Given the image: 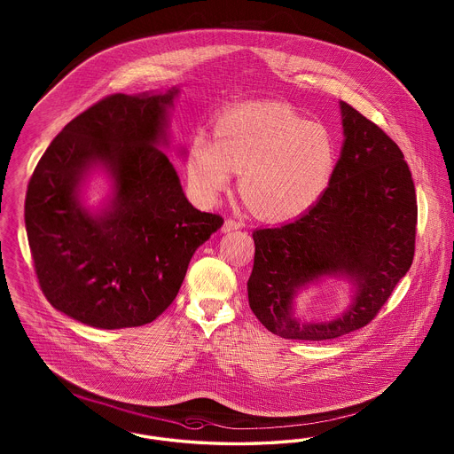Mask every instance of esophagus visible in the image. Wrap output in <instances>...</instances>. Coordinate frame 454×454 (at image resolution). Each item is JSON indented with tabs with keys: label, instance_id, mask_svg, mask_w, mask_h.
<instances>
[{
	"label": "esophagus",
	"instance_id": "esophagus-1",
	"mask_svg": "<svg viewBox=\"0 0 454 454\" xmlns=\"http://www.w3.org/2000/svg\"><path fill=\"white\" fill-rule=\"evenodd\" d=\"M241 226H243L241 221H238L235 217H228V219L224 221V224H223V231L228 233V231H233V230H239Z\"/></svg>",
	"mask_w": 454,
	"mask_h": 454
}]
</instances>
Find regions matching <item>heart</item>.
Instances as JSON below:
<instances>
[{"label": "heart", "mask_w": 454, "mask_h": 454, "mask_svg": "<svg viewBox=\"0 0 454 454\" xmlns=\"http://www.w3.org/2000/svg\"><path fill=\"white\" fill-rule=\"evenodd\" d=\"M337 163L332 134L284 104L263 102L217 119L215 139L195 134L187 150L191 187L213 202L239 172V192L262 216L293 217L325 192Z\"/></svg>", "instance_id": "1"}]
</instances>
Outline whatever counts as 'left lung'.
<instances>
[{
    "mask_svg": "<svg viewBox=\"0 0 454 454\" xmlns=\"http://www.w3.org/2000/svg\"><path fill=\"white\" fill-rule=\"evenodd\" d=\"M344 148L330 184L301 217L254 231L248 302L260 324L289 340H332L371 324L415 254L417 195L398 145L346 102ZM330 273L358 284L356 300L333 323L290 317L295 291Z\"/></svg>",
    "mask_w": 454,
    "mask_h": 454,
    "instance_id": "left-lung-1",
    "label": "left lung"
}]
</instances>
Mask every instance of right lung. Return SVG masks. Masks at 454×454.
<instances>
[{"mask_svg":"<svg viewBox=\"0 0 454 454\" xmlns=\"http://www.w3.org/2000/svg\"><path fill=\"white\" fill-rule=\"evenodd\" d=\"M176 91L98 100L54 137L28 180L25 226L37 281L47 301L82 324H152L175 300L197 247L224 221L195 209L156 148ZM95 162L116 178L111 209L98 218L75 199Z\"/></svg>","mask_w":454,"mask_h":454,"instance_id":"1","label":"right lung"}]
</instances>
